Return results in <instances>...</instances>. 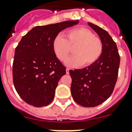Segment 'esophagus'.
<instances>
[{
    "mask_svg": "<svg viewBox=\"0 0 132 132\" xmlns=\"http://www.w3.org/2000/svg\"><path fill=\"white\" fill-rule=\"evenodd\" d=\"M69 71H70V69H66V73H67V74H69Z\"/></svg>",
    "mask_w": 132,
    "mask_h": 132,
    "instance_id": "1",
    "label": "esophagus"
}]
</instances>
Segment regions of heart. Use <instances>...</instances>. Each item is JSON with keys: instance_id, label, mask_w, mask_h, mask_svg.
Here are the masks:
<instances>
[{"instance_id": "obj_1", "label": "heart", "mask_w": 132, "mask_h": 132, "mask_svg": "<svg viewBox=\"0 0 132 132\" xmlns=\"http://www.w3.org/2000/svg\"><path fill=\"white\" fill-rule=\"evenodd\" d=\"M55 55L64 61L74 48L75 55L66 61L68 67L88 66L96 62L102 52V42L92 31L85 28L73 29L65 34V38L58 35L53 41Z\"/></svg>"}]
</instances>
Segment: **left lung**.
<instances>
[{"label": "left lung", "instance_id": "obj_1", "mask_svg": "<svg viewBox=\"0 0 132 132\" xmlns=\"http://www.w3.org/2000/svg\"><path fill=\"white\" fill-rule=\"evenodd\" d=\"M102 44V52L96 62L80 69L70 70L71 92L74 101L84 107H94L111 95L117 81L120 55L116 43L106 30L88 22Z\"/></svg>", "mask_w": 132, "mask_h": 132}]
</instances>
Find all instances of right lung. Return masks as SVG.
<instances>
[{
    "instance_id": "1",
    "label": "right lung",
    "mask_w": 132,
    "mask_h": 132,
    "mask_svg": "<svg viewBox=\"0 0 132 132\" xmlns=\"http://www.w3.org/2000/svg\"><path fill=\"white\" fill-rule=\"evenodd\" d=\"M79 20L36 26L21 39L15 50L12 75L16 91L35 107L50 104L65 67L55 55L53 41L58 34Z\"/></svg>"
}]
</instances>
